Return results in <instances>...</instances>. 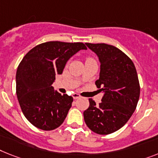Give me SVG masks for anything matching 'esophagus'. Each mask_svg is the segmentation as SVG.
Listing matches in <instances>:
<instances>
[{"label": "esophagus", "mask_w": 158, "mask_h": 158, "mask_svg": "<svg viewBox=\"0 0 158 158\" xmlns=\"http://www.w3.org/2000/svg\"><path fill=\"white\" fill-rule=\"evenodd\" d=\"M73 98L74 99H77V98H81V96L79 94H73Z\"/></svg>", "instance_id": "esophagus-1"}]
</instances>
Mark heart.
Segmentation results:
<instances>
[{"instance_id":"1","label":"heart","mask_w":158,"mask_h":158,"mask_svg":"<svg viewBox=\"0 0 158 158\" xmlns=\"http://www.w3.org/2000/svg\"><path fill=\"white\" fill-rule=\"evenodd\" d=\"M90 60H94L93 59H91V58H87L86 61H90Z\"/></svg>"}]
</instances>
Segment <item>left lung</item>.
<instances>
[{
	"instance_id": "1",
	"label": "left lung",
	"mask_w": 158,
	"mask_h": 158,
	"mask_svg": "<svg viewBox=\"0 0 158 158\" xmlns=\"http://www.w3.org/2000/svg\"><path fill=\"white\" fill-rule=\"evenodd\" d=\"M100 62L98 80L95 84L102 91V102L83 113L85 122L94 132L107 135L118 131L135 111L140 98V84L135 65L127 55L106 44H85Z\"/></svg>"
}]
</instances>
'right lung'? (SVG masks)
I'll return each instance as SVG.
<instances>
[{"label":"right lung","mask_w":158,"mask_h":158,"mask_svg":"<svg viewBox=\"0 0 158 158\" xmlns=\"http://www.w3.org/2000/svg\"><path fill=\"white\" fill-rule=\"evenodd\" d=\"M86 49L82 43L47 42L23 57L17 69V97L23 114L35 127L51 131L63 123L73 98L61 95L52 85L68 60Z\"/></svg>","instance_id":"add662e5"}]
</instances>
